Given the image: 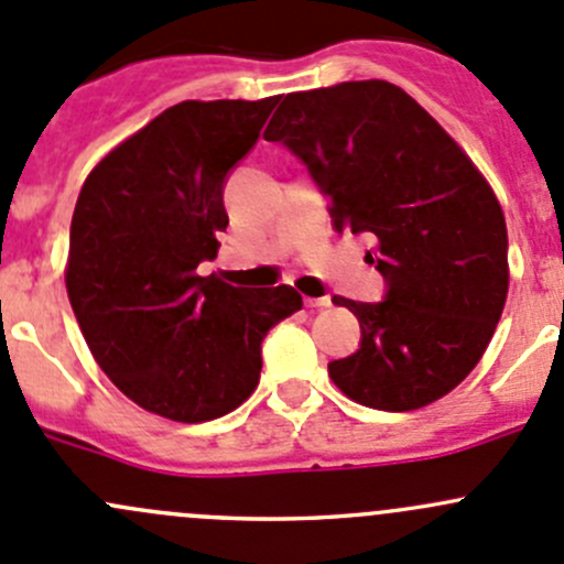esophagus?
Instances as JSON below:
<instances>
[{"instance_id": "esophagus-1", "label": "esophagus", "mask_w": 564, "mask_h": 564, "mask_svg": "<svg viewBox=\"0 0 564 564\" xmlns=\"http://www.w3.org/2000/svg\"><path fill=\"white\" fill-rule=\"evenodd\" d=\"M333 300L329 297H305V308H329Z\"/></svg>"}]
</instances>
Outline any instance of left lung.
Listing matches in <instances>:
<instances>
[{"label": "left lung", "mask_w": 564, "mask_h": 564, "mask_svg": "<svg viewBox=\"0 0 564 564\" xmlns=\"http://www.w3.org/2000/svg\"><path fill=\"white\" fill-rule=\"evenodd\" d=\"M303 158L338 231L373 235L366 261L382 303L333 297L357 316L360 349L327 366L362 406L412 412L458 388L508 300V226L480 169L390 82L292 93L264 130Z\"/></svg>", "instance_id": "obj_1"}]
</instances>
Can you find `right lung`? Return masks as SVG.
Masks as SVG:
<instances>
[{
    "label": "right lung",
    "mask_w": 564,
    "mask_h": 564,
    "mask_svg": "<svg viewBox=\"0 0 564 564\" xmlns=\"http://www.w3.org/2000/svg\"><path fill=\"white\" fill-rule=\"evenodd\" d=\"M278 104L182 100L89 172L70 224L65 286L95 362L141 409L207 423L259 384L261 340L303 308L292 286L198 275L226 231L224 182Z\"/></svg>",
    "instance_id": "obj_1"
}]
</instances>
